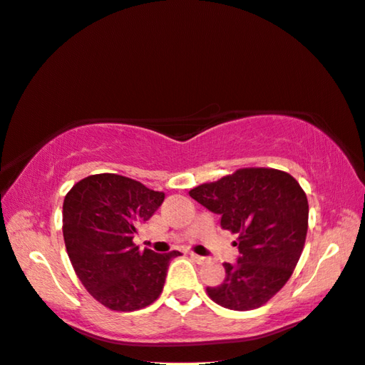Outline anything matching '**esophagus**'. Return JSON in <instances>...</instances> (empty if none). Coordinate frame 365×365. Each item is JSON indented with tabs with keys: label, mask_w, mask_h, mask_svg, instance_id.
Segmentation results:
<instances>
[{
	"label": "esophagus",
	"mask_w": 365,
	"mask_h": 365,
	"mask_svg": "<svg viewBox=\"0 0 365 365\" xmlns=\"http://www.w3.org/2000/svg\"><path fill=\"white\" fill-rule=\"evenodd\" d=\"M190 257H192L193 260H195V262H197V264H203L205 262V257H201V255H198V254H195V252H190Z\"/></svg>",
	"instance_id": "obj_1"
}]
</instances>
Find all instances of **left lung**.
<instances>
[{
  "label": "left lung",
  "mask_w": 365,
  "mask_h": 365,
  "mask_svg": "<svg viewBox=\"0 0 365 365\" xmlns=\"http://www.w3.org/2000/svg\"><path fill=\"white\" fill-rule=\"evenodd\" d=\"M188 193L221 215L222 230L237 235V262L225 264L226 279L206 288L208 297L236 312L262 307L287 284L303 252L308 200L300 183L284 170L249 167Z\"/></svg>",
  "instance_id": "left-lung-1"
}]
</instances>
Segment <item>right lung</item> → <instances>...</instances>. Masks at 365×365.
<instances>
[{"label": "right lung", "instance_id": "obj_1", "mask_svg": "<svg viewBox=\"0 0 365 365\" xmlns=\"http://www.w3.org/2000/svg\"><path fill=\"white\" fill-rule=\"evenodd\" d=\"M164 192L116 173H96L73 185L63 200L67 254L83 287L113 312H134L160 297L168 264L178 251H140V222L159 210Z\"/></svg>", "mask_w": 365, "mask_h": 365}]
</instances>
